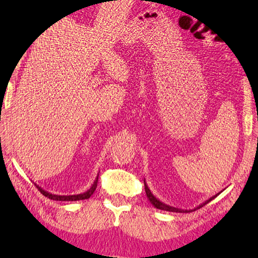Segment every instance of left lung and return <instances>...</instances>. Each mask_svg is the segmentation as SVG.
Segmentation results:
<instances>
[{
	"instance_id": "obj_1",
	"label": "left lung",
	"mask_w": 258,
	"mask_h": 258,
	"mask_svg": "<svg viewBox=\"0 0 258 258\" xmlns=\"http://www.w3.org/2000/svg\"><path fill=\"white\" fill-rule=\"evenodd\" d=\"M144 186H145V191H146V195H147V199L150 200V202L152 203L153 205H154L156 208H158V210H162V211H167V212H175V213H187V212H190V211H183V210H180V208H176V207H172V206H168V205H166V204H164V203H162V202H160L158 201L156 197H154L153 196V194L151 193V190L149 189V187H147V185H146V183L144 182ZM220 194V193H218ZM217 194V195H218ZM217 195H215V196H213V197H211L210 200H207L205 203H203L202 205H200L199 207L197 208H201V207H203L204 205H206L207 203H210L212 200H214L215 199V197L217 196ZM194 211H196V208Z\"/></svg>"
}]
</instances>
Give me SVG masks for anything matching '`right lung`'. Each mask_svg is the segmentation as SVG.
I'll return each instance as SVG.
<instances>
[{
  "label": "right lung",
  "mask_w": 258,
  "mask_h": 258,
  "mask_svg": "<svg viewBox=\"0 0 258 258\" xmlns=\"http://www.w3.org/2000/svg\"><path fill=\"white\" fill-rule=\"evenodd\" d=\"M97 180H98V176L96 177V179L94 180V184H93L91 186V188L89 190H86L85 193L83 194H78V195H68V196H64V195H54V194H51V193H47L46 190L42 189L40 186L34 184L36 186V188L41 191V194H43L44 196L48 197V199H51L53 201H62V202H67V201H81V200H87L90 199V197L92 196V194L94 193V190L96 189L97 187Z\"/></svg>",
  "instance_id": "right-lung-1"
}]
</instances>
